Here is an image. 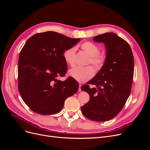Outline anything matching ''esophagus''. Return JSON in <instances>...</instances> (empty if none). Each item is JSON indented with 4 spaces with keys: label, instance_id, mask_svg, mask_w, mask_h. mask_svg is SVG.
<instances>
[{
    "label": "esophagus",
    "instance_id": "obj_1",
    "mask_svg": "<svg viewBox=\"0 0 150 150\" xmlns=\"http://www.w3.org/2000/svg\"><path fill=\"white\" fill-rule=\"evenodd\" d=\"M81 86H82V84H81V83H79V89H78V91H79V92H81Z\"/></svg>",
    "mask_w": 150,
    "mask_h": 150
}]
</instances>
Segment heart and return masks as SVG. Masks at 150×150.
<instances>
[{"label": "heart", "instance_id": "b5f03b06", "mask_svg": "<svg viewBox=\"0 0 150 150\" xmlns=\"http://www.w3.org/2000/svg\"><path fill=\"white\" fill-rule=\"evenodd\" d=\"M81 48L90 56L88 64H92L96 69H99L103 66L106 61V57L102 53H99V48L97 45L92 42L86 41L81 44ZM75 47H71L66 49L63 52V57L67 64L73 67L75 66L76 61ZM95 73V70L91 66L84 67H76L71 69L69 74L74 79L80 83H84L92 78Z\"/></svg>", "mask_w": 150, "mask_h": 150}]
</instances>
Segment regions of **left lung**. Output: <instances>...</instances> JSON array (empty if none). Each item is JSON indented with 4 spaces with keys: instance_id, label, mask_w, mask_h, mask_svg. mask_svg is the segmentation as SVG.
I'll list each match as a JSON object with an SVG mask.
<instances>
[{
    "instance_id": "8db88e82",
    "label": "left lung",
    "mask_w": 150,
    "mask_h": 150,
    "mask_svg": "<svg viewBox=\"0 0 150 150\" xmlns=\"http://www.w3.org/2000/svg\"><path fill=\"white\" fill-rule=\"evenodd\" d=\"M93 40L105 45L106 61L88 84L81 86V89L89 94L90 99L81 109L88 119L106 121L118 114L129 96L134 57L129 44L115 33L98 35ZM89 84L95 87L90 88Z\"/></svg>"
}]
</instances>
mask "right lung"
I'll use <instances>...</instances> for the list:
<instances>
[{
	"label": "right lung",
	"instance_id": "obj_1",
	"mask_svg": "<svg viewBox=\"0 0 150 150\" xmlns=\"http://www.w3.org/2000/svg\"><path fill=\"white\" fill-rule=\"evenodd\" d=\"M79 40L53 31L35 34L27 40L18 61V89L32 111L56 114L78 91L79 84L73 78L61 81L57 78L67 70L63 52Z\"/></svg>",
	"mask_w": 150,
	"mask_h": 150
}]
</instances>
